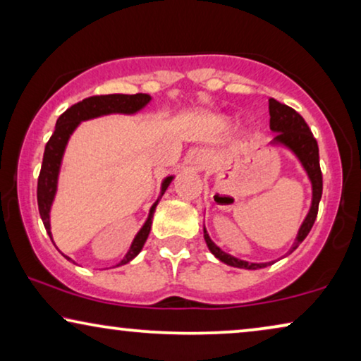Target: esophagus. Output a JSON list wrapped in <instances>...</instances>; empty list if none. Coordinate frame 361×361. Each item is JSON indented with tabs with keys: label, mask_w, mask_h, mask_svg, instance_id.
Instances as JSON below:
<instances>
[{
	"label": "esophagus",
	"mask_w": 361,
	"mask_h": 361,
	"mask_svg": "<svg viewBox=\"0 0 361 361\" xmlns=\"http://www.w3.org/2000/svg\"><path fill=\"white\" fill-rule=\"evenodd\" d=\"M194 164L199 167V169H205V167L209 166V154L204 151H199L194 157Z\"/></svg>",
	"instance_id": "obj_1"
}]
</instances>
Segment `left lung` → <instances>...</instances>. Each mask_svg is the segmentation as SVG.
Segmentation results:
<instances>
[{"mask_svg": "<svg viewBox=\"0 0 361 361\" xmlns=\"http://www.w3.org/2000/svg\"><path fill=\"white\" fill-rule=\"evenodd\" d=\"M269 128L271 131L276 133L273 141L269 142V146H281L289 149L293 154L298 157V161L302 166V169L307 174L310 185H312V200H310V209L305 215V219L300 225V228L295 235V240L288 255L293 253V251L298 248V246L305 240V236L309 235L310 228H312L315 216H317L319 210V202L320 197H322V172H320V164H319V146L317 141L312 133H310L307 123L304 121V118L299 115L298 111L293 110V108L284 105V103H279L274 98H269ZM204 238L205 243L212 251V255L215 258H219L221 263L233 266V268H241V269H259L266 268V266L273 264L271 263H250V261L235 258L216 246L214 241H212L210 235L207 233L204 226Z\"/></svg>", "mask_w": 361, "mask_h": 361, "instance_id": "left-lung-1", "label": "left lung"}]
</instances>
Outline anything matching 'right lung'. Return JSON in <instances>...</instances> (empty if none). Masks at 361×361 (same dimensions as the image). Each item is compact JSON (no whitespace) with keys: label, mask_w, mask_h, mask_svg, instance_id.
<instances>
[{"label":"right lung","mask_w":361,"mask_h":361,"mask_svg":"<svg viewBox=\"0 0 361 361\" xmlns=\"http://www.w3.org/2000/svg\"><path fill=\"white\" fill-rule=\"evenodd\" d=\"M149 102H151V95H147V93H136V95H123V93L97 95V97H88L85 100L75 103V105H72L68 110H66L61 116H59V120L56 123V130H54L51 140L47 141L46 149H44L41 174H39V179H37L39 214H41L42 224L46 226V231L49 233V236H51V240H52L51 207L57 194V182H59V174H61L63 152H66L67 142L73 135V131L77 130L82 121L93 120V118L115 115V113H120V115H135V113L141 111ZM172 179H174V176H167L162 179L159 197H157V200L149 209V215H147L145 225H142L141 230L136 233L130 250H128V253L125 255V258H123L116 266L130 263L131 259H135L136 256L140 255V251L146 243L147 236H149L152 215H154L156 212V205L159 204V199L164 195V192L167 190V187L171 185ZM66 258L68 261H72L68 256H66Z\"/></svg>","instance_id":"1"}]
</instances>
